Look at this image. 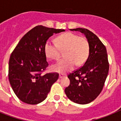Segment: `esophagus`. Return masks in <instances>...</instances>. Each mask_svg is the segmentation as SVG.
I'll use <instances>...</instances> for the list:
<instances>
[{
  "instance_id": "esophagus-1",
  "label": "esophagus",
  "mask_w": 121,
  "mask_h": 121,
  "mask_svg": "<svg viewBox=\"0 0 121 121\" xmlns=\"http://www.w3.org/2000/svg\"><path fill=\"white\" fill-rule=\"evenodd\" d=\"M65 75H64V74L60 73V75H59V77L60 78H63V77H65Z\"/></svg>"
}]
</instances>
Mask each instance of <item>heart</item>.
Returning <instances> with one entry per match:
<instances>
[{
    "instance_id": "b5f03b06",
    "label": "heart",
    "mask_w": 121,
    "mask_h": 121,
    "mask_svg": "<svg viewBox=\"0 0 121 121\" xmlns=\"http://www.w3.org/2000/svg\"><path fill=\"white\" fill-rule=\"evenodd\" d=\"M56 43L47 41L44 44L46 56L51 60H58L61 50L65 51V58L59 60L52 66L53 71L65 73L72 70L74 66L84 64L90 53V44L85 37L73 33H66L56 38Z\"/></svg>"
}]
</instances>
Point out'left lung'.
I'll return each mask as SVG.
<instances>
[{
    "label": "left lung",
    "mask_w": 121,
    "mask_h": 121,
    "mask_svg": "<svg viewBox=\"0 0 121 121\" xmlns=\"http://www.w3.org/2000/svg\"><path fill=\"white\" fill-rule=\"evenodd\" d=\"M70 30L85 35L90 44V53L83 66L68 74L70 83L65 92L75 103L86 104L95 99L103 89L109 69L107 49L99 38L88 29Z\"/></svg>",
    "instance_id": "1"
}]
</instances>
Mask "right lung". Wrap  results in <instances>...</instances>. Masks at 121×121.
<instances>
[{
	"instance_id": "add662e5",
	"label": "right lung",
	"mask_w": 121,
	"mask_h": 121,
	"mask_svg": "<svg viewBox=\"0 0 121 121\" xmlns=\"http://www.w3.org/2000/svg\"><path fill=\"white\" fill-rule=\"evenodd\" d=\"M64 29L37 26L28 31L10 55L9 80L16 96L24 103L35 105L47 97L52 85L58 79L56 72L42 75L49 64L44 44L53 34Z\"/></svg>"
}]
</instances>
